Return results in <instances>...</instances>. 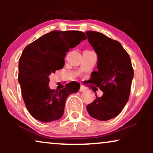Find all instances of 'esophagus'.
<instances>
[{
    "label": "esophagus",
    "mask_w": 153,
    "mask_h": 153,
    "mask_svg": "<svg viewBox=\"0 0 153 153\" xmlns=\"http://www.w3.org/2000/svg\"><path fill=\"white\" fill-rule=\"evenodd\" d=\"M85 90V88L83 86V85H80V92H82V91H84Z\"/></svg>",
    "instance_id": "esophagus-1"
}]
</instances>
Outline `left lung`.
<instances>
[{
	"mask_svg": "<svg viewBox=\"0 0 153 153\" xmlns=\"http://www.w3.org/2000/svg\"><path fill=\"white\" fill-rule=\"evenodd\" d=\"M97 54V71L90 82L99 87L103 95L86 106L89 115L107 121L120 114L129 100L134 71L130 57L120 43L96 31L85 32Z\"/></svg>",
	"mask_w": 153,
	"mask_h": 153,
	"instance_id": "1",
	"label": "left lung"
}]
</instances>
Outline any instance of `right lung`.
<instances>
[{
  "label": "right lung",
  "mask_w": 153,
  "mask_h": 153,
  "mask_svg": "<svg viewBox=\"0 0 153 153\" xmlns=\"http://www.w3.org/2000/svg\"><path fill=\"white\" fill-rule=\"evenodd\" d=\"M86 39L80 31H52L26 46L19 62V82L30 114L42 122L60 119L66 99L80 84L71 82L59 91L50 88L51 74L64 67L66 52Z\"/></svg>",
  "instance_id": "right-lung-1"
}]
</instances>
